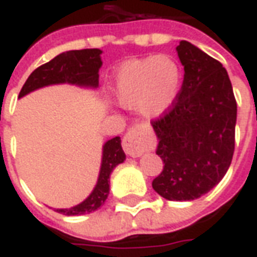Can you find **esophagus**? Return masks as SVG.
<instances>
[{"instance_id": "obj_1", "label": "esophagus", "mask_w": 257, "mask_h": 257, "mask_svg": "<svg viewBox=\"0 0 257 257\" xmlns=\"http://www.w3.org/2000/svg\"><path fill=\"white\" fill-rule=\"evenodd\" d=\"M147 146L149 142L140 126H134L129 129L122 140L123 151L131 157H140L147 150Z\"/></svg>"}]
</instances>
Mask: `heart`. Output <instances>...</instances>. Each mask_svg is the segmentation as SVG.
Wrapping results in <instances>:
<instances>
[{"label":"heart","mask_w":257,"mask_h":257,"mask_svg":"<svg viewBox=\"0 0 257 257\" xmlns=\"http://www.w3.org/2000/svg\"><path fill=\"white\" fill-rule=\"evenodd\" d=\"M182 71L171 56L134 59L118 66L110 90L119 106L138 108L147 119L165 115L178 99Z\"/></svg>","instance_id":"b5f03b06"}]
</instances>
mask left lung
<instances>
[{"label": "left lung", "mask_w": 257, "mask_h": 257, "mask_svg": "<svg viewBox=\"0 0 257 257\" xmlns=\"http://www.w3.org/2000/svg\"><path fill=\"white\" fill-rule=\"evenodd\" d=\"M184 67L172 108L153 121L164 169L153 189L169 201H193L215 187L234 154L237 103L226 68L193 44L176 47Z\"/></svg>", "instance_id": "obj_1"}]
</instances>
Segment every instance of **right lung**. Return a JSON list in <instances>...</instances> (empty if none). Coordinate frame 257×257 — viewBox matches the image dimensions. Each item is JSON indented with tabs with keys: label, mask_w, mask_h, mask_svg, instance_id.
Instances as JSON below:
<instances>
[{
	"label": "right lung",
	"mask_w": 257,
	"mask_h": 257,
	"mask_svg": "<svg viewBox=\"0 0 257 257\" xmlns=\"http://www.w3.org/2000/svg\"><path fill=\"white\" fill-rule=\"evenodd\" d=\"M100 55L101 51L97 48L60 53L30 74L20 90L19 99L49 85L70 84L79 88L96 89L99 86V68L101 67ZM125 158L126 156L121 147L119 136L107 140L103 145L100 171L95 189L78 205L55 210L66 216H79L99 209L110 193V175L114 168L125 161Z\"/></svg>",
	"instance_id": "obj_1"
}]
</instances>
